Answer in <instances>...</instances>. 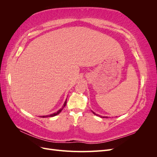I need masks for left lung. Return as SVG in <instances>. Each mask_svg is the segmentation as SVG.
<instances>
[{"mask_svg":"<svg viewBox=\"0 0 157 157\" xmlns=\"http://www.w3.org/2000/svg\"><path fill=\"white\" fill-rule=\"evenodd\" d=\"M92 113L94 114V115H97V116H99V117H102L101 116H99V115H97V114H96V113H94V112H93V111H92ZM103 117V118H105H105H107V117Z\"/></svg>","mask_w":157,"mask_h":157,"instance_id":"left-lung-1","label":"left lung"}]
</instances>
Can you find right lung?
I'll return each mask as SVG.
<instances>
[{
	"mask_svg": "<svg viewBox=\"0 0 157 157\" xmlns=\"http://www.w3.org/2000/svg\"><path fill=\"white\" fill-rule=\"evenodd\" d=\"M66 103H67V99H66V100H65V103H64V104H63V105L62 108H61L59 111H58L56 112V113H53V114H51V115H50L41 116V117H42V118H45V117H54V116H56V115H58V114H59V113H60L61 112V111L63 110V107L65 106Z\"/></svg>",
	"mask_w": 157,
	"mask_h": 157,
	"instance_id": "add662e5",
	"label": "right lung"
}]
</instances>
